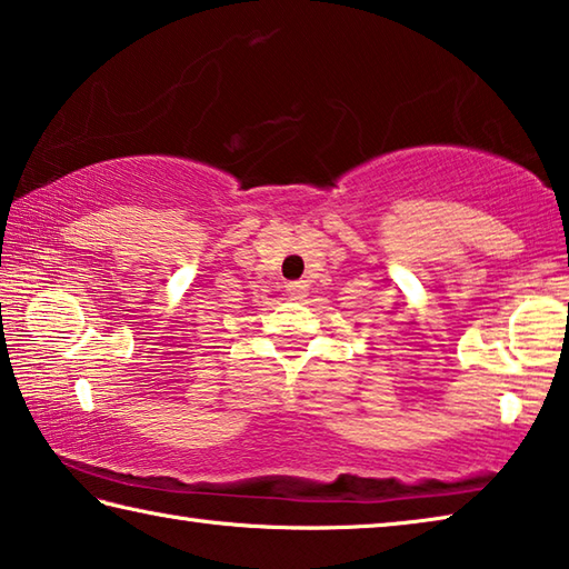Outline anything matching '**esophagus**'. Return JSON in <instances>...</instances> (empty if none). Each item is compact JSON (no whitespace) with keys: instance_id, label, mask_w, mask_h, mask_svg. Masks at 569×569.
<instances>
[{"instance_id":"obj_1","label":"esophagus","mask_w":569,"mask_h":569,"mask_svg":"<svg viewBox=\"0 0 569 569\" xmlns=\"http://www.w3.org/2000/svg\"><path fill=\"white\" fill-rule=\"evenodd\" d=\"M286 293L291 296L293 301H301V298H306V293H308V283H306V281L288 283V286H286Z\"/></svg>"}]
</instances>
